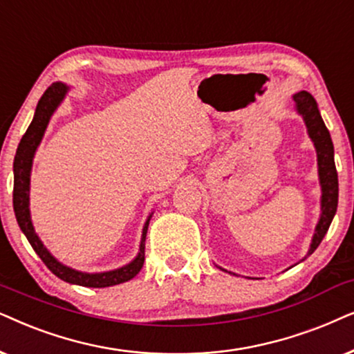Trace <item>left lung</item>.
Segmentation results:
<instances>
[{
  "instance_id": "left-lung-1",
  "label": "left lung",
  "mask_w": 354,
  "mask_h": 354,
  "mask_svg": "<svg viewBox=\"0 0 354 354\" xmlns=\"http://www.w3.org/2000/svg\"><path fill=\"white\" fill-rule=\"evenodd\" d=\"M296 110L304 118L308 126L309 138L313 139L317 150V165H319V180L322 186V215L315 228L313 243H310L309 254H313L322 241L325 233L328 232L333 216H335L338 205V174L333 160V144L330 133L325 128L322 118H320L317 103L309 92H298L293 95Z\"/></svg>"
}]
</instances>
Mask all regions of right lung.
<instances>
[{
	"label": "right lung",
	"mask_w": 354,
	"mask_h": 354,
	"mask_svg": "<svg viewBox=\"0 0 354 354\" xmlns=\"http://www.w3.org/2000/svg\"><path fill=\"white\" fill-rule=\"evenodd\" d=\"M66 92H68V87L61 82L51 84V86L46 88L45 93L39 100V105H37L34 120H32L30 126L27 128L26 134L22 136L21 142H19L16 157H14V191H12L14 214H16L17 223L21 226L22 233L26 234L27 239H29L30 246L34 248V251L39 254V257L44 261L45 266L48 267L50 270L58 277V279L73 285L88 286V288H105V286L124 283V281L134 279L144 266L145 234H147L150 216L149 220L145 221L144 232H142V241H140V249H139L138 257H136L131 263H128V266L118 268V270L103 272V273H84L59 263L48 252V249L44 246V243H41L40 238L37 236L34 225H32L30 212H29V185H30L32 158H34L35 150L39 147L41 138H44V133L46 126H48L51 115H53L56 106H58L61 100L64 98Z\"/></svg>",
	"instance_id": "1"
}]
</instances>
